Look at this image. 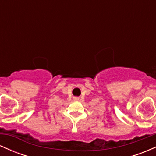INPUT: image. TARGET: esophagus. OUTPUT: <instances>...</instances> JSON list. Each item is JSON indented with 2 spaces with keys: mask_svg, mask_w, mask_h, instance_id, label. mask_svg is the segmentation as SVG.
<instances>
[{
  "mask_svg": "<svg viewBox=\"0 0 156 156\" xmlns=\"http://www.w3.org/2000/svg\"><path fill=\"white\" fill-rule=\"evenodd\" d=\"M75 99H76V101H78V98H75Z\"/></svg>",
  "mask_w": 156,
  "mask_h": 156,
  "instance_id": "esophagus-1",
  "label": "esophagus"
}]
</instances>
